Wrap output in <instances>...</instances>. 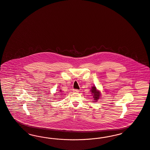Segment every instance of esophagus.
I'll return each instance as SVG.
<instances>
[{
  "instance_id": "esophagus-1",
  "label": "esophagus",
  "mask_w": 150,
  "mask_h": 150,
  "mask_svg": "<svg viewBox=\"0 0 150 150\" xmlns=\"http://www.w3.org/2000/svg\"><path fill=\"white\" fill-rule=\"evenodd\" d=\"M73 91L74 93H79V90H77V89H73Z\"/></svg>"
}]
</instances>
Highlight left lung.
<instances>
[{"instance_id":"8db88e82","label":"left lung","mask_w":150,"mask_h":150,"mask_svg":"<svg viewBox=\"0 0 150 150\" xmlns=\"http://www.w3.org/2000/svg\"><path fill=\"white\" fill-rule=\"evenodd\" d=\"M91 92L92 93V96H93L94 100H95L94 102L98 101V100L100 97V95H101L100 92L96 89V87L95 86L92 87L91 90Z\"/></svg>"}]
</instances>
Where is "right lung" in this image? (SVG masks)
Masks as SVG:
<instances>
[{"label":"right lung","instance_id":"1","mask_svg":"<svg viewBox=\"0 0 150 150\" xmlns=\"http://www.w3.org/2000/svg\"><path fill=\"white\" fill-rule=\"evenodd\" d=\"M60 91H61V90H60Z\"/></svg>","mask_w":150,"mask_h":150}]
</instances>
